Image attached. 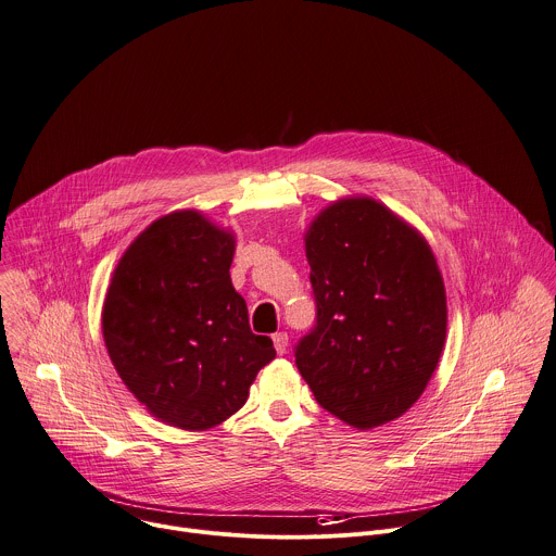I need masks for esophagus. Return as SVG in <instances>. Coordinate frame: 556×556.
<instances>
[{
  "instance_id": "34e87169",
  "label": "esophagus",
  "mask_w": 556,
  "mask_h": 556,
  "mask_svg": "<svg viewBox=\"0 0 556 556\" xmlns=\"http://www.w3.org/2000/svg\"><path fill=\"white\" fill-rule=\"evenodd\" d=\"M273 342H275L277 353H279V355H283V353H286V349H288V333H286V331H277V333H273Z\"/></svg>"
}]
</instances>
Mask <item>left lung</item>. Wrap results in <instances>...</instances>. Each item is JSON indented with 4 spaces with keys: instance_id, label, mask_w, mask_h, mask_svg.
<instances>
[{
    "instance_id": "left-lung-1",
    "label": "left lung",
    "mask_w": 556,
    "mask_h": 556,
    "mask_svg": "<svg viewBox=\"0 0 556 556\" xmlns=\"http://www.w3.org/2000/svg\"><path fill=\"white\" fill-rule=\"evenodd\" d=\"M316 327L296 368L316 402L357 430L395 421L437 371L447 296L426 238L368 197L333 201L303 236Z\"/></svg>"
}]
</instances>
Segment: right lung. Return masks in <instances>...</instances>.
Returning <instances> with one entry per match:
<instances>
[{"instance_id":"1","label":"right lung","mask_w":556,"mask_h":556,"mask_svg":"<svg viewBox=\"0 0 556 556\" xmlns=\"http://www.w3.org/2000/svg\"><path fill=\"white\" fill-rule=\"evenodd\" d=\"M236 236L199 210L148 225L119 257L102 336L126 389L159 421L203 432L238 413L277 353L231 283Z\"/></svg>"}]
</instances>
